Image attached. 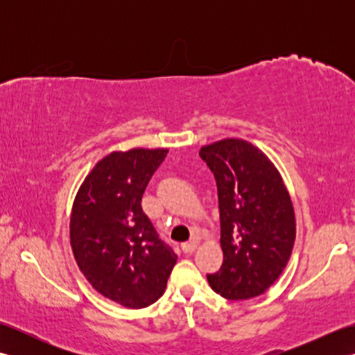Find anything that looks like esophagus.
Here are the masks:
<instances>
[{
  "mask_svg": "<svg viewBox=\"0 0 355 355\" xmlns=\"http://www.w3.org/2000/svg\"><path fill=\"white\" fill-rule=\"evenodd\" d=\"M197 245H198V239L197 238H192L189 243H184V244H182V250L184 252V253H192L195 248H197Z\"/></svg>",
  "mask_w": 355,
  "mask_h": 355,
  "instance_id": "34e87169",
  "label": "esophagus"
}]
</instances>
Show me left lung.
I'll list each match as a JSON object with an SVG mask.
<instances>
[{
    "instance_id": "obj_1",
    "label": "left lung",
    "mask_w": 355,
    "mask_h": 355,
    "mask_svg": "<svg viewBox=\"0 0 355 355\" xmlns=\"http://www.w3.org/2000/svg\"><path fill=\"white\" fill-rule=\"evenodd\" d=\"M218 187L224 261L207 275L223 297L245 300L275 284L296 239V216L281 173L270 158L243 139L200 149Z\"/></svg>"
}]
</instances>
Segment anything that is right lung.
Returning a JSON list of instances; mask_svg holds the SVG:
<instances>
[{
    "label": "right lung",
    "instance_id": "obj_1",
    "mask_svg": "<svg viewBox=\"0 0 355 355\" xmlns=\"http://www.w3.org/2000/svg\"><path fill=\"white\" fill-rule=\"evenodd\" d=\"M166 154L164 148L114 150L97 162L73 202L70 244L78 267L97 293L132 310L162 297L177 262L141 209Z\"/></svg>",
    "mask_w": 355,
    "mask_h": 355
}]
</instances>
